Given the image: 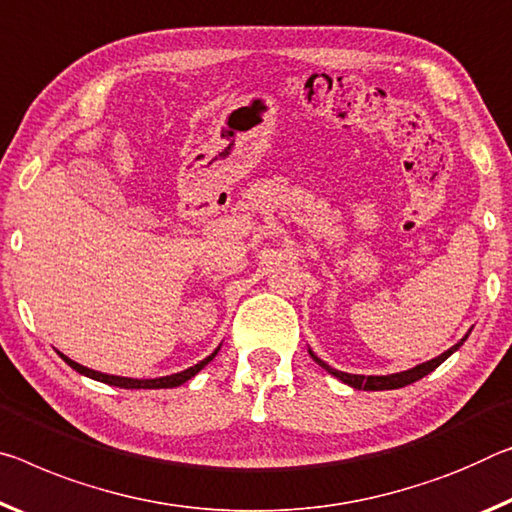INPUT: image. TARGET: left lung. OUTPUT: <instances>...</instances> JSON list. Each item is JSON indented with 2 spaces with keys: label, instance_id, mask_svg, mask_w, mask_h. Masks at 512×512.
<instances>
[{
  "label": "left lung",
  "instance_id": "obj_1",
  "mask_svg": "<svg viewBox=\"0 0 512 512\" xmlns=\"http://www.w3.org/2000/svg\"><path fill=\"white\" fill-rule=\"evenodd\" d=\"M469 332H472V330H469ZM469 332H467L465 337L460 339V342H458L456 346H451L449 351H444L442 355H437V358L428 360V362H424V364H417L415 369H408V371H401V373H389V376H360V373H346V371L332 369L330 364H326L321 358H316V355H314L312 351H310V355H312L314 362H319V367H323V369H326V371L330 373V376L339 378V380H342V383L351 385L353 389H367V392H380V389H399V387H405V385L415 383V380H419V378L428 376V373L440 367V364H442L446 358H449L451 353H456L458 348H460L462 344H465V339L469 337Z\"/></svg>",
  "mask_w": 512,
  "mask_h": 512
}]
</instances>
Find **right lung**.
Wrapping results in <instances>:
<instances>
[{
	"label": "right lung",
	"instance_id": "1",
	"mask_svg": "<svg viewBox=\"0 0 512 512\" xmlns=\"http://www.w3.org/2000/svg\"><path fill=\"white\" fill-rule=\"evenodd\" d=\"M218 348H221V346H218ZM218 348H216V351H214L212 355H207V358L202 360V362L193 364V367L184 369V371H180V373H170V376H161V378H143V380H139V378H125V376H109V373H102V371H93V369H88V367H81V364H77L75 360L66 358V355H63V353H59V355L70 364L72 369H75L77 373H81V376H88V378H93V380H100V383H107V385H113V387H123V389H168V387H180L182 383H186V380H191L193 376H196V373H198L202 367H207V364L216 358Z\"/></svg>",
	"mask_w": 512,
	"mask_h": 512
}]
</instances>
